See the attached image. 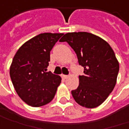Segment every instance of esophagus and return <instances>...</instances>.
<instances>
[{
	"instance_id": "1",
	"label": "esophagus",
	"mask_w": 129,
	"mask_h": 129,
	"mask_svg": "<svg viewBox=\"0 0 129 129\" xmlns=\"http://www.w3.org/2000/svg\"><path fill=\"white\" fill-rule=\"evenodd\" d=\"M61 77L64 78V79H67V78H68L69 76H67V75H61Z\"/></svg>"
}]
</instances>
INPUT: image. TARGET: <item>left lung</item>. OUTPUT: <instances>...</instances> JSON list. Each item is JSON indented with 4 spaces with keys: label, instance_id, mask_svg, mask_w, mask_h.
Wrapping results in <instances>:
<instances>
[{
    "label": "left lung",
    "instance_id": "obj_1",
    "mask_svg": "<svg viewBox=\"0 0 129 129\" xmlns=\"http://www.w3.org/2000/svg\"><path fill=\"white\" fill-rule=\"evenodd\" d=\"M59 41L69 44L84 68L78 88L71 91L74 100L86 108L100 106L117 82L119 62L114 51L107 42L91 33H67Z\"/></svg>",
    "mask_w": 129,
    "mask_h": 129
}]
</instances>
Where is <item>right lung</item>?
Instances as JSON below:
<instances>
[{
	"label": "right lung",
	"mask_w": 129,
	"mask_h": 129,
	"mask_svg": "<svg viewBox=\"0 0 129 129\" xmlns=\"http://www.w3.org/2000/svg\"><path fill=\"white\" fill-rule=\"evenodd\" d=\"M64 34L43 33L25 42L10 66V77L19 97L29 106L39 107L53 99L61 78L47 72L50 52Z\"/></svg>",
	"instance_id": "add662e5"
}]
</instances>
